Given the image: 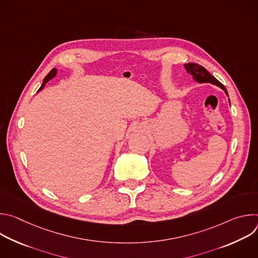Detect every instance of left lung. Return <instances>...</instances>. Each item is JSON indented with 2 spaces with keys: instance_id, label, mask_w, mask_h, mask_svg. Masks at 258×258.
<instances>
[{
  "instance_id": "8db88e82",
  "label": "left lung",
  "mask_w": 258,
  "mask_h": 258,
  "mask_svg": "<svg viewBox=\"0 0 258 258\" xmlns=\"http://www.w3.org/2000/svg\"><path fill=\"white\" fill-rule=\"evenodd\" d=\"M185 67H186L187 71L189 73H191V75L193 76V79L196 82H198L200 84H202V83L213 84V85H215V86H217L219 88H222L225 91V93L228 95V91L226 90L225 86L222 83H219L213 76H211L210 73L203 66H201V65H199L197 63H192L191 62V63L185 64Z\"/></svg>"
}]
</instances>
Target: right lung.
I'll return each mask as SVG.
<instances>
[{
	"mask_svg": "<svg viewBox=\"0 0 258 258\" xmlns=\"http://www.w3.org/2000/svg\"><path fill=\"white\" fill-rule=\"evenodd\" d=\"M56 73H57V69H56V68H53V69L48 73L47 77L45 78V80H44V82H43V85H42V87L40 88V90H39V91L43 90V88L46 86V84H47V83H48L52 78H54V77L56 76Z\"/></svg>",
	"mask_w": 258,
	"mask_h": 258,
	"instance_id": "obj_1",
	"label": "right lung"
}]
</instances>
